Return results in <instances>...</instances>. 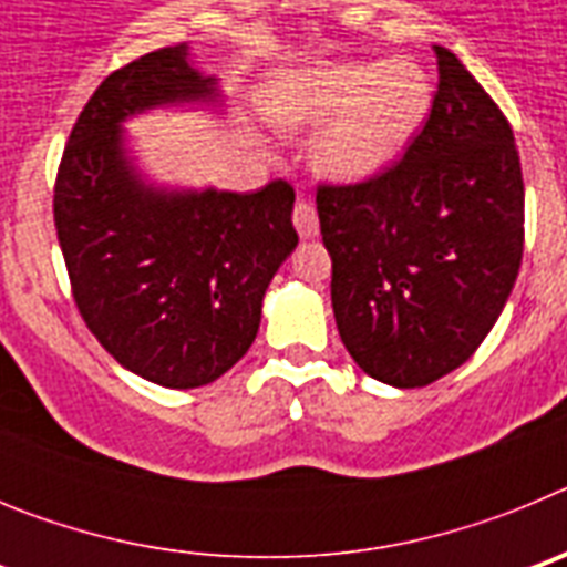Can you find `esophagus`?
Returning <instances> with one entry per match:
<instances>
[{"mask_svg":"<svg viewBox=\"0 0 567 567\" xmlns=\"http://www.w3.org/2000/svg\"><path fill=\"white\" fill-rule=\"evenodd\" d=\"M292 224L300 238H315L318 235V209H315V204H309L307 198H298L292 209Z\"/></svg>","mask_w":567,"mask_h":567,"instance_id":"obj_1","label":"esophagus"}]
</instances>
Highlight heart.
Wrapping results in <instances>:
<instances>
[{"label": "heart", "mask_w": 567, "mask_h": 567, "mask_svg": "<svg viewBox=\"0 0 567 567\" xmlns=\"http://www.w3.org/2000/svg\"><path fill=\"white\" fill-rule=\"evenodd\" d=\"M432 84L414 62H340L280 73L267 113L280 127L332 123L315 142V164L338 182H363L394 164L423 127Z\"/></svg>", "instance_id": "b5f03b06"}]
</instances>
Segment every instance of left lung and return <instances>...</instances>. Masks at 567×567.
<instances>
[{
	"mask_svg": "<svg viewBox=\"0 0 567 567\" xmlns=\"http://www.w3.org/2000/svg\"><path fill=\"white\" fill-rule=\"evenodd\" d=\"M403 158L320 184L332 309L354 363L417 389L454 372L497 323L519 272L525 184L508 118L452 50Z\"/></svg>",
	"mask_w": 567,
	"mask_h": 567,
	"instance_id": "left-lung-1",
	"label": "left lung"
}]
</instances>
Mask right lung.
<instances>
[{"instance_id": "right-lung-1", "label": "right lung", "mask_w": 567, "mask_h": 567, "mask_svg": "<svg viewBox=\"0 0 567 567\" xmlns=\"http://www.w3.org/2000/svg\"><path fill=\"white\" fill-rule=\"evenodd\" d=\"M187 44L113 70L84 104L53 187L73 300L124 369L167 389L207 385L252 346L269 280L298 247L295 189L167 193L142 184L118 124L155 104L213 99Z\"/></svg>"}]
</instances>
